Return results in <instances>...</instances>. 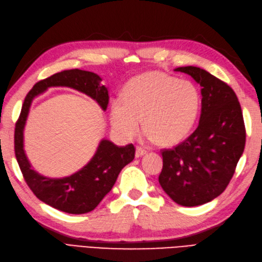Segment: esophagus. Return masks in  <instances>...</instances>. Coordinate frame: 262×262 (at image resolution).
I'll use <instances>...</instances> for the list:
<instances>
[{"instance_id": "1", "label": "esophagus", "mask_w": 262, "mask_h": 262, "mask_svg": "<svg viewBox=\"0 0 262 262\" xmlns=\"http://www.w3.org/2000/svg\"><path fill=\"white\" fill-rule=\"evenodd\" d=\"M146 150L144 149H142L141 147H137L136 148V154H135V156H136V158H140V157H142L143 154H146Z\"/></svg>"}]
</instances>
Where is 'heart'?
I'll list each match as a JSON object with an SVG mask.
<instances>
[{
    "label": "heart",
    "mask_w": 262,
    "mask_h": 262,
    "mask_svg": "<svg viewBox=\"0 0 262 262\" xmlns=\"http://www.w3.org/2000/svg\"><path fill=\"white\" fill-rule=\"evenodd\" d=\"M201 93L189 81L162 71H150L129 80L123 100L111 105V124L124 139L136 135L143 119L149 139L160 146H173L186 139L198 121Z\"/></svg>",
    "instance_id": "b5f03b06"
}]
</instances>
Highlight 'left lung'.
<instances>
[{"instance_id": "obj_1", "label": "left lung", "mask_w": 262, "mask_h": 262, "mask_svg": "<svg viewBox=\"0 0 262 262\" xmlns=\"http://www.w3.org/2000/svg\"><path fill=\"white\" fill-rule=\"evenodd\" d=\"M191 75L202 87L196 129L172 149H163L159 182L182 206L216 199L228 187L243 154L246 129L236 94L218 77L198 67L175 69Z\"/></svg>"}]
</instances>
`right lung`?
<instances>
[{
    "label": "right lung",
    "instance_id": "add662e5",
    "mask_svg": "<svg viewBox=\"0 0 262 262\" xmlns=\"http://www.w3.org/2000/svg\"><path fill=\"white\" fill-rule=\"evenodd\" d=\"M101 77L90 71L64 70L38 81L26 96L15 126V156L25 181L34 195L56 209L68 214H86L97 207L111 191L122 168L135 158L133 143L118 147L103 139L94 158L81 170L60 179L47 178L31 168L24 151V127L29 108L35 96L52 86H67L92 97L103 110L109 103L108 89Z\"/></svg>",
    "mask_w": 262,
    "mask_h": 262
}]
</instances>
